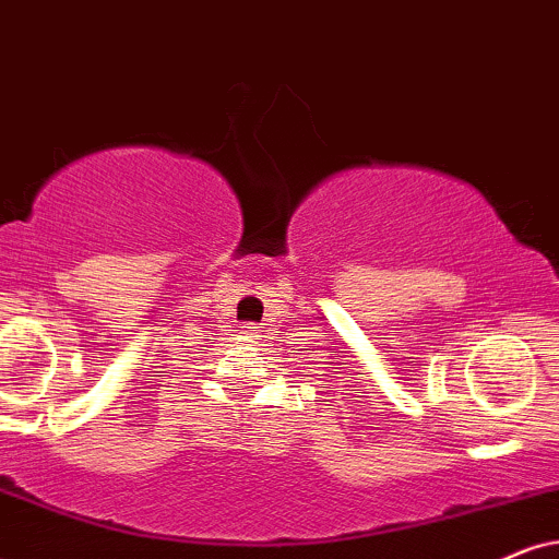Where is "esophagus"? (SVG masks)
I'll return each mask as SVG.
<instances>
[{"label":"esophagus","instance_id":"1","mask_svg":"<svg viewBox=\"0 0 559 559\" xmlns=\"http://www.w3.org/2000/svg\"><path fill=\"white\" fill-rule=\"evenodd\" d=\"M242 337H245V341L255 343V341H260V337H263V335H260L258 328H252V324H247V328L242 330Z\"/></svg>","mask_w":559,"mask_h":559}]
</instances>
